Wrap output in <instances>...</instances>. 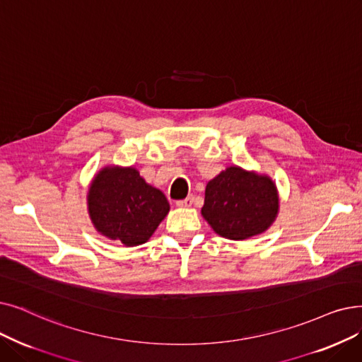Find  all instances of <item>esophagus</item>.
Returning <instances> with one entry per match:
<instances>
[{
	"mask_svg": "<svg viewBox=\"0 0 362 362\" xmlns=\"http://www.w3.org/2000/svg\"><path fill=\"white\" fill-rule=\"evenodd\" d=\"M192 204H194V197L191 195V197H187V198H185V199H182V201H177L176 206H177V207H191Z\"/></svg>",
	"mask_w": 362,
	"mask_h": 362,
	"instance_id": "obj_1",
	"label": "esophagus"
}]
</instances>
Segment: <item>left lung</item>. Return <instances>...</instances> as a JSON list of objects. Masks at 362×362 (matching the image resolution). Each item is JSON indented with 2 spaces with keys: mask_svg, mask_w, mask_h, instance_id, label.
Instances as JSON below:
<instances>
[{
  "mask_svg": "<svg viewBox=\"0 0 362 362\" xmlns=\"http://www.w3.org/2000/svg\"><path fill=\"white\" fill-rule=\"evenodd\" d=\"M279 211L275 182L257 171L229 165L206 186L202 217L226 240L244 241L268 230Z\"/></svg>",
  "mask_w": 362,
  "mask_h": 362,
  "instance_id": "left-lung-1",
  "label": "left lung"
}]
</instances>
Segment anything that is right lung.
<instances>
[{"label":"right lung","mask_w":362,"mask_h":362,"mask_svg":"<svg viewBox=\"0 0 362 362\" xmlns=\"http://www.w3.org/2000/svg\"><path fill=\"white\" fill-rule=\"evenodd\" d=\"M91 223L105 238L125 247L145 244L170 211L165 195L134 167L106 165L87 191Z\"/></svg>","instance_id":"add662e5"}]
</instances>
